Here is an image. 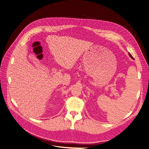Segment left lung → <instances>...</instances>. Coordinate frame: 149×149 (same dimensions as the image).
Listing matches in <instances>:
<instances>
[{"label":"left lung","mask_w":149,"mask_h":149,"mask_svg":"<svg viewBox=\"0 0 149 149\" xmlns=\"http://www.w3.org/2000/svg\"><path fill=\"white\" fill-rule=\"evenodd\" d=\"M129 56H130V57H131L132 59H134V58L132 56V55H131L130 53H129Z\"/></svg>","instance_id":"left-lung-1"}]
</instances>
